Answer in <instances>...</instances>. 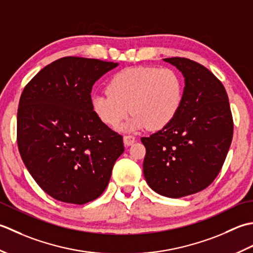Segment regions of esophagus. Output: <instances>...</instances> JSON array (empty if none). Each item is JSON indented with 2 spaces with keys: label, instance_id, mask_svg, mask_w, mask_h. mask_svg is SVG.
Here are the masks:
<instances>
[{
  "label": "esophagus",
  "instance_id": "esophagus-1",
  "mask_svg": "<svg viewBox=\"0 0 253 253\" xmlns=\"http://www.w3.org/2000/svg\"><path fill=\"white\" fill-rule=\"evenodd\" d=\"M123 142H125L126 146H130L134 142H135V136L130 135V134H128V135H125L123 136Z\"/></svg>",
  "mask_w": 253,
  "mask_h": 253
}]
</instances>
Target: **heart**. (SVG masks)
Listing matches in <instances>:
<instances>
[{
    "instance_id": "obj_1",
    "label": "heart",
    "mask_w": 253,
    "mask_h": 253,
    "mask_svg": "<svg viewBox=\"0 0 253 253\" xmlns=\"http://www.w3.org/2000/svg\"><path fill=\"white\" fill-rule=\"evenodd\" d=\"M106 91L91 97L92 111L106 126L117 127L131 110L127 130L147 126L158 130L167 126L176 117L183 98L182 81L177 72L156 66L118 72L108 82Z\"/></svg>"
}]
</instances>
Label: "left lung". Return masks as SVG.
<instances>
[{
  "label": "left lung",
  "instance_id": "obj_1",
  "mask_svg": "<svg viewBox=\"0 0 253 253\" xmlns=\"http://www.w3.org/2000/svg\"><path fill=\"white\" fill-rule=\"evenodd\" d=\"M184 76L181 106L161 131L141 141L143 172L154 191L182 198L202 191L217 177L234 133L228 96L212 72L185 58H168Z\"/></svg>",
  "mask_w": 253,
  "mask_h": 253
}]
</instances>
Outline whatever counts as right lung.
Here are the masks:
<instances>
[{
	"instance_id": "obj_1",
	"label": "right lung",
	"mask_w": 253,
	"mask_h": 253,
	"mask_svg": "<svg viewBox=\"0 0 253 253\" xmlns=\"http://www.w3.org/2000/svg\"><path fill=\"white\" fill-rule=\"evenodd\" d=\"M118 63L65 56L25 86L17 112V144L35 181L53 199L85 204L105 191L123 137L92 111V85Z\"/></svg>"
}]
</instances>
